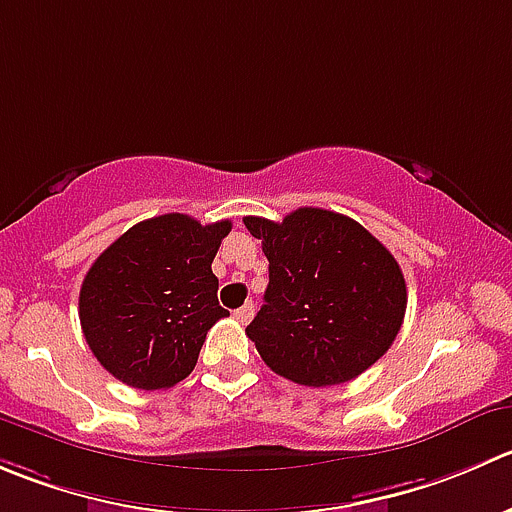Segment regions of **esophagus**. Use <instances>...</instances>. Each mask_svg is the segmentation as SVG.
Masks as SVG:
<instances>
[{
	"label": "esophagus",
	"instance_id": "esophagus-1",
	"mask_svg": "<svg viewBox=\"0 0 512 512\" xmlns=\"http://www.w3.org/2000/svg\"><path fill=\"white\" fill-rule=\"evenodd\" d=\"M252 315H255V302H247L240 310H235V320L242 322V325H247L252 320Z\"/></svg>",
	"mask_w": 512,
	"mask_h": 512
}]
</instances>
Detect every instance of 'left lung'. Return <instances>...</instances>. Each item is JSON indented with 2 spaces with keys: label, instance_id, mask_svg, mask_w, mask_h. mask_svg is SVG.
I'll return each instance as SVG.
<instances>
[{
  "label": "left lung",
  "instance_id": "8db88e82",
  "mask_svg": "<svg viewBox=\"0 0 512 512\" xmlns=\"http://www.w3.org/2000/svg\"><path fill=\"white\" fill-rule=\"evenodd\" d=\"M270 262L265 305L247 337L277 375L327 388L375 365L403 325L398 260L360 222L300 207L282 222L245 217Z\"/></svg>",
  "mask_w": 512,
  "mask_h": 512
}]
</instances>
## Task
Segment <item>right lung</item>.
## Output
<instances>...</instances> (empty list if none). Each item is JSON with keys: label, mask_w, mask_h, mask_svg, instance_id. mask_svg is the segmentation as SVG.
Listing matches in <instances>:
<instances>
[{"label": "right lung", "mask_w": 512, "mask_h": 512, "mask_svg": "<svg viewBox=\"0 0 512 512\" xmlns=\"http://www.w3.org/2000/svg\"><path fill=\"white\" fill-rule=\"evenodd\" d=\"M232 222L170 212L137 222L94 260L79 290L84 340L124 385L172 388L197 365L207 330L230 312L212 275Z\"/></svg>", "instance_id": "1"}]
</instances>
